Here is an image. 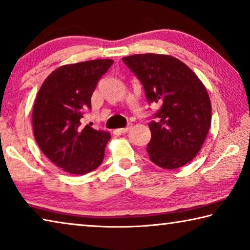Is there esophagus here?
<instances>
[{
	"label": "esophagus",
	"instance_id": "1",
	"mask_svg": "<svg viewBox=\"0 0 250 250\" xmlns=\"http://www.w3.org/2000/svg\"><path fill=\"white\" fill-rule=\"evenodd\" d=\"M130 130V126H126V128H121V129H118L117 132L118 133H126L128 131Z\"/></svg>",
	"mask_w": 250,
	"mask_h": 250
}]
</instances>
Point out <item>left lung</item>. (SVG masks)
<instances>
[{
  "label": "left lung",
  "mask_w": 250,
  "mask_h": 250,
  "mask_svg": "<svg viewBox=\"0 0 250 250\" xmlns=\"http://www.w3.org/2000/svg\"><path fill=\"white\" fill-rule=\"evenodd\" d=\"M140 80L149 104H159L149 124L146 151L156 166H185L202 149L209 131L211 105L204 84L183 62L170 55L135 54L122 58Z\"/></svg>",
  "instance_id": "1"
}]
</instances>
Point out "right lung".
Returning a JSON list of instances; mask_svg holds the SVG:
<instances>
[{"label": "right lung", "instance_id": "obj_1", "mask_svg": "<svg viewBox=\"0 0 250 250\" xmlns=\"http://www.w3.org/2000/svg\"><path fill=\"white\" fill-rule=\"evenodd\" d=\"M112 59H95L64 65L40 88L33 107L34 137L43 153L67 173L86 174L103 163L109 132L83 125L91 109V96Z\"/></svg>", "mask_w": 250, "mask_h": 250}]
</instances>
